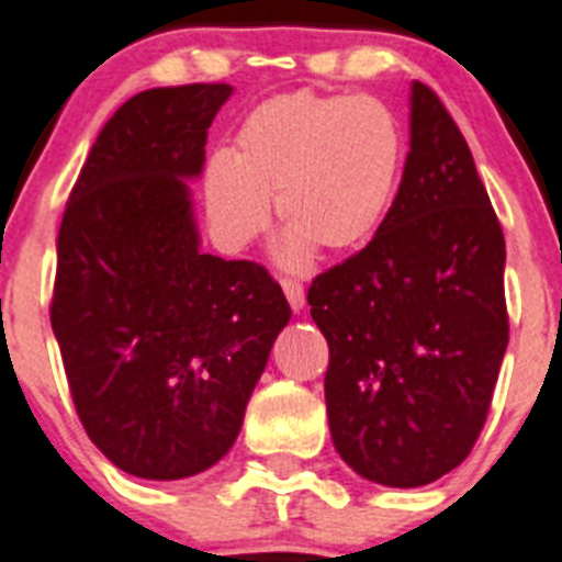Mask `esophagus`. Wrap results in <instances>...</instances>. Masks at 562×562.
I'll return each mask as SVG.
<instances>
[{
  "label": "esophagus",
  "instance_id": "obj_1",
  "mask_svg": "<svg viewBox=\"0 0 562 562\" xmlns=\"http://www.w3.org/2000/svg\"><path fill=\"white\" fill-rule=\"evenodd\" d=\"M281 286H284V295L286 301H290V306L295 308V312H301L303 303H306V292H303V286L297 284V281H292V278H281Z\"/></svg>",
  "mask_w": 562,
  "mask_h": 562
}]
</instances>
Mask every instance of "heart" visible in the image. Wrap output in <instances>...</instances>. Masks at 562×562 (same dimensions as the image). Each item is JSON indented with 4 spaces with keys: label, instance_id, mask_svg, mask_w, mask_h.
Wrapping results in <instances>:
<instances>
[{
    "label": "heart",
    "instance_id": "1",
    "mask_svg": "<svg viewBox=\"0 0 562 562\" xmlns=\"http://www.w3.org/2000/svg\"><path fill=\"white\" fill-rule=\"evenodd\" d=\"M401 167V131L373 97H276L236 133L234 156L205 164L203 194L214 236L241 250L270 225V200L286 225L281 259L301 267L312 245L345 254L382 223Z\"/></svg>",
    "mask_w": 562,
    "mask_h": 562
}]
</instances>
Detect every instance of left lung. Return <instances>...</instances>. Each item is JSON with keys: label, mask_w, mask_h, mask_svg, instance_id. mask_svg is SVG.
<instances>
[{"label": "left lung", "mask_w": 562, "mask_h": 562, "mask_svg": "<svg viewBox=\"0 0 562 562\" xmlns=\"http://www.w3.org/2000/svg\"><path fill=\"white\" fill-rule=\"evenodd\" d=\"M409 156L373 239L308 286L328 342L334 449L370 482L420 487L480 437L509 339L504 234L468 142L412 82Z\"/></svg>", "instance_id": "left-lung-1"}]
</instances>
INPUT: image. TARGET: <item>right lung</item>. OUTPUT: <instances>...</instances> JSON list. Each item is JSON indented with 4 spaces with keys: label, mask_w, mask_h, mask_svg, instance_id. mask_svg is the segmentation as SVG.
<instances>
[{
    "label": "right lung",
    "mask_w": 562,
    "mask_h": 562,
    "mask_svg": "<svg viewBox=\"0 0 562 562\" xmlns=\"http://www.w3.org/2000/svg\"><path fill=\"white\" fill-rule=\"evenodd\" d=\"M192 82L131 97L97 136L58 231L53 321L77 418L142 480L223 460L292 308L256 261L200 250L187 180L231 97Z\"/></svg>",
    "instance_id": "add662e5"
}]
</instances>
